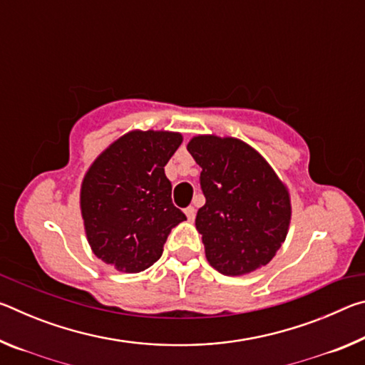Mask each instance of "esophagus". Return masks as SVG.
<instances>
[{"label":"esophagus","mask_w":365,"mask_h":365,"mask_svg":"<svg viewBox=\"0 0 365 365\" xmlns=\"http://www.w3.org/2000/svg\"><path fill=\"white\" fill-rule=\"evenodd\" d=\"M185 215H187V219L190 222L195 220V215H196V209L193 206H188L187 209H185Z\"/></svg>","instance_id":"obj_1"}]
</instances>
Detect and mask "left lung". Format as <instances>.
Here are the masks:
<instances>
[{
    "instance_id": "left-lung-1",
    "label": "left lung",
    "mask_w": 365,
    "mask_h": 365,
    "mask_svg": "<svg viewBox=\"0 0 365 365\" xmlns=\"http://www.w3.org/2000/svg\"><path fill=\"white\" fill-rule=\"evenodd\" d=\"M187 150L202 169L206 205L195 224L207 262L228 277L267 265L292 220L287 185L255 148L238 138L196 135Z\"/></svg>"
}]
</instances>
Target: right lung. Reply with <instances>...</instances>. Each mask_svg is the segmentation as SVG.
Segmentation results:
<instances>
[{
	"label": "right lung",
	"mask_w": 365,
	"mask_h": 365,
	"mask_svg": "<svg viewBox=\"0 0 365 365\" xmlns=\"http://www.w3.org/2000/svg\"><path fill=\"white\" fill-rule=\"evenodd\" d=\"M178 132L132 130L98 156L80 187L86 240L103 262L138 274L163 256L172 228L187 220L172 205L164 165L182 145Z\"/></svg>",
	"instance_id": "right-lung-1"
}]
</instances>
